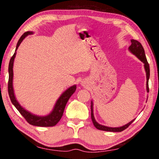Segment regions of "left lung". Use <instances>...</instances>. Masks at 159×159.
<instances>
[{"mask_svg":"<svg viewBox=\"0 0 159 159\" xmlns=\"http://www.w3.org/2000/svg\"><path fill=\"white\" fill-rule=\"evenodd\" d=\"M129 50H130V52L132 53H133L134 55H136L139 60H140L144 64V68H145V71H146L147 73V92H149V76H150V69H149V64L148 63L146 55H145V52H144V50L143 47H142V44L139 43V41H136V40H131V45L129 47ZM91 118H92L93 125H95V127L98 129V130H104V131H110V132H121L123 130H125L126 128H128V126L130 125L134 121V120H132L128 124H126L125 125L122 126V127H119V128H109V127H107V126L104 125H99V123L96 122V120H95V118H94L93 116V103L91 102Z\"/></svg>","mask_w":159,"mask_h":159,"instance_id":"left-lung-1","label":"left lung"}]
</instances>
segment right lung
I'll return each instance as SVG.
<instances>
[{"label": "right lung", "instance_id": "right-lung-1", "mask_svg": "<svg viewBox=\"0 0 159 159\" xmlns=\"http://www.w3.org/2000/svg\"><path fill=\"white\" fill-rule=\"evenodd\" d=\"M32 33L30 31L25 32L22 36L20 37V40H19L17 44V47H16L15 51L17 50L19 45H20L21 41L25 38L28 36L29 34H31ZM16 55V52L14 53V55L12 56L11 59L10 60L9 63V67H8V71H9V79H8V84H7V89H8V94L11 100L12 103L14 104V106L16 107L19 112L22 115V116L25 118V120L27 121L29 124L36 125V126H40V127H51V126L55 125L57 123L60 121L61 116H62L63 113L64 111V108H65L66 104L68 102L69 99L70 98L73 94L74 93L76 89V86L74 85L67 89L65 92H64L62 95L60 96V98L58 99V100L56 103L55 108H54L53 111L51 112L48 116H37L31 114V113L26 111L25 109L20 106V104L18 103V102L16 100L15 97L14 95V91H13L12 88V79H13V62H14V60Z\"/></svg>", "mask_w": 159, "mask_h": 159}]
</instances>
